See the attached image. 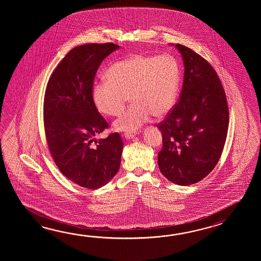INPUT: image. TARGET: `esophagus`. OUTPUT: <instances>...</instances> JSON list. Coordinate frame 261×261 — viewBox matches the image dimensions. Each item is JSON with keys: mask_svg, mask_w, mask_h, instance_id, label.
I'll return each instance as SVG.
<instances>
[{"mask_svg": "<svg viewBox=\"0 0 261 261\" xmlns=\"http://www.w3.org/2000/svg\"><path fill=\"white\" fill-rule=\"evenodd\" d=\"M137 134H138L137 132H136V133H127L124 134V136H125V138L128 139H128L134 138V137H135Z\"/></svg>", "mask_w": 261, "mask_h": 261, "instance_id": "34e87169", "label": "esophagus"}]
</instances>
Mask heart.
Masks as SVG:
<instances>
[{"mask_svg":"<svg viewBox=\"0 0 261 261\" xmlns=\"http://www.w3.org/2000/svg\"><path fill=\"white\" fill-rule=\"evenodd\" d=\"M106 77L92 88V100L99 111L117 116L128 96L133 101L114 123L117 130L136 132L153 116H167L176 103L180 67L173 56L133 54L113 63Z\"/></svg>","mask_w":261,"mask_h":261,"instance_id":"1","label":"heart"}]
</instances>
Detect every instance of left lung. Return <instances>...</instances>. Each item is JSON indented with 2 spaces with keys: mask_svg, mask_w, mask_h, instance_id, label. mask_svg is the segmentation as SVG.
I'll return each mask as SVG.
<instances>
[{
  "mask_svg": "<svg viewBox=\"0 0 261 261\" xmlns=\"http://www.w3.org/2000/svg\"><path fill=\"white\" fill-rule=\"evenodd\" d=\"M175 47L185 67L183 89L171 113L156 125L162 134L158 163L169 181L189 186L206 177L219 161L227 138L228 107L210 63L185 45Z\"/></svg>",
  "mask_w": 261,
  "mask_h": 261,
  "instance_id": "1",
  "label": "left lung"
}]
</instances>
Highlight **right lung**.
<instances>
[{"mask_svg": "<svg viewBox=\"0 0 261 261\" xmlns=\"http://www.w3.org/2000/svg\"><path fill=\"white\" fill-rule=\"evenodd\" d=\"M119 47L106 43L72 48L51 74L45 89L44 132L51 155L69 180L86 189L106 186L120 166V135L94 138L108 124L91 94L100 63Z\"/></svg>", "mask_w": 261, "mask_h": 261, "instance_id": "1", "label": "right lung"}]
</instances>
